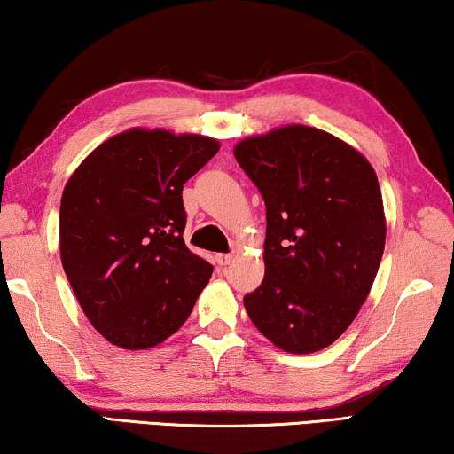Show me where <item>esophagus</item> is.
<instances>
[{"mask_svg": "<svg viewBox=\"0 0 454 454\" xmlns=\"http://www.w3.org/2000/svg\"><path fill=\"white\" fill-rule=\"evenodd\" d=\"M215 260H216V264H219V269H225V266L233 260V256L231 254H216Z\"/></svg>", "mask_w": 454, "mask_h": 454, "instance_id": "obj_1", "label": "esophagus"}]
</instances>
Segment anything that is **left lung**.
<instances>
[{
  "label": "left lung",
  "mask_w": 454,
  "mask_h": 454,
  "mask_svg": "<svg viewBox=\"0 0 454 454\" xmlns=\"http://www.w3.org/2000/svg\"><path fill=\"white\" fill-rule=\"evenodd\" d=\"M233 154L266 204L264 278L246 312L278 349H325L356 320L380 266L376 173L337 136L297 123L250 136Z\"/></svg>",
  "instance_id": "1"
}]
</instances>
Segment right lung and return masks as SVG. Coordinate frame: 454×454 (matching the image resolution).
I'll use <instances>...</instances> for the list:
<instances>
[{
  "label": "right lung",
  "instance_id": "right-lung-1",
  "mask_svg": "<svg viewBox=\"0 0 454 454\" xmlns=\"http://www.w3.org/2000/svg\"><path fill=\"white\" fill-rule=\"evenodd\" d=\"M219 151L200 134L132 128L67 179L59 207L66 277L90 325L121 349L179 331L213 266L184 241V184Z\"/></svg>",
  "mask_w": 454,
  "mask_h": 454
}]
</instances>
